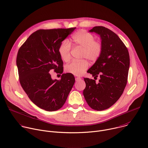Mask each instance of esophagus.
Instances as JSON below:
<instances>
[{
    "label": "esophagus",
    "mask_w": 148,
    "mask_h": 148,
    "mask_svg": "<svg viewBox=\"0 0 148 148\" xmlns=\"http://www.w3.org/2000/svg\"><path fill=\"white\" fill-rule=\"evenodd\" d=\"M81 78L80 77H76L75 78V81H78L79 80H81Z\"/></svg>",
    "instance_id": "34e87169"
}]
</instances>
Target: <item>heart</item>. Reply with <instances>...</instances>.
Listing matches in <instances>:
<instances>
[{
  "label": "heart",
  "mask_w": 148,
  "mask_h": 148,
  "mask_svg": "<svg viewBox=\"0 0 148 148\" xmlns=\"http://www.w3.org/2000/svg\"><path fill=\"white\" fill-rule=\"evenodd\" d=\"M73 43L83 48L82 56L91 61H96L102 51V46L99 41H94V37L91 34L84 30H79L72 36ZM71 45L69 40H65L59 48V53L61 58L67 61L70 58ZM88 67L86 60L73 61L66 67V71L75 75H81Z\"/></svg>",
  "instance_id": "b5f03b06"
}]
</instances>
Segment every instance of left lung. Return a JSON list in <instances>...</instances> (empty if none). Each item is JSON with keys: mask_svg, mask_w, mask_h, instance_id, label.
<instances>
[{"mask_svg": "<svg viewBox=\"0 0 148 148\" xmlns=\"http://www.w3.org/2000/svg\"><path fill=\"white\" fill-rule=\"evenodd\" d=\"M89 32L100 36L102 51L87 72L94 78L99 76L100 79L97 82L84 78L86 87L83 95L92 109L102 111L113 105L124 91L130 69V54L122 41L111 30L95 26Z\"/></svg>", "mask_w": 148, "mask_h": 148, "instance_id": "1", "label": "left lung"}]
</instances>
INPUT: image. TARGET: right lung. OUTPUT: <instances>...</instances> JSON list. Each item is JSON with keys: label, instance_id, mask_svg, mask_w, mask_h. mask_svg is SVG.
I'll return each instance as SVG.
<instances>
[{"label": "right lung", "instance_id": "right-lung-1", "mask_svg": "<svg viewBox=\"0 0 148 148\" xmlns=\"http://www.w3.org/2000/svg\"><path fill=\"white\" fill-rule=\"evenodd\" d=\"M76 27L40 29L32 33L19 49L16 58L19 81L30 99L47 111L60 109L66 101L75 78L62 74L53 80L49 72L62 73L63 62L59 53L62 41Z\"/></svg>", "mask_w": 148, "mask_h": 148}]
</instances>
